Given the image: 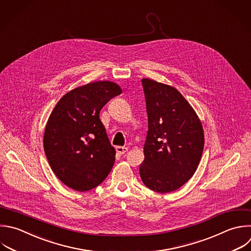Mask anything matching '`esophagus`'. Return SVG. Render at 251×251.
Segmentation results:
<instances>
[{"mask_svg":"<svg viewBox=\"0 0 251 251\" xmlns=\"http://www.w3.org/2000/svg\"><path fill=\"white\" fill-rule=\"evenodd\" d=\"M116 150H117V152H118L119 154H125L126 152H127L128 148L124 147V146H118V147L116 148Z\"/></svg>","mask_w":251,"mask_h":251,"instance_id":"1","label":"esophagus"}]
</instances>
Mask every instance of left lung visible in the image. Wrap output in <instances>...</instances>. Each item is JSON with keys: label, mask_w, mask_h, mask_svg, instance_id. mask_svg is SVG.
<instances>
[{"label": "left lung", "mask_w": 251, "mask_h": 251, "mask_svg": "<svg viewBox=\"0 0 251 251\" xmlns=\"http://www.w3.org/2000/svg\"><path fill=\"white\" fill-rule=\"evenodd\" d=\"M141 83L148 131L139 175L151 190L171 192L182 186L198 167L204 147L202 125L176 88L148 78Z\"/></svg>", "instance_id": "obj_1"}]
</instances>
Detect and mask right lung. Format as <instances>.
<instances>
[{
	"label": "right lung",
	"instance_id": "add662e5",
	"mask_svg": "<svg viewBox=\"0 0 251 251\" xmlns=\"http://www.w3.org/2000/svg\"><path fill=\"white\" fill-rule=\"evenodd\" d=\"M121 93L114 82H92L67 93L54 108L45 128L44 151L53 172L67 186L90 190L110 174L116 151L99 114Z\"/></svg>",
	"mask_w": 251,
	"mask_h": 251
}]
</instances>
